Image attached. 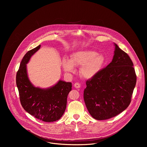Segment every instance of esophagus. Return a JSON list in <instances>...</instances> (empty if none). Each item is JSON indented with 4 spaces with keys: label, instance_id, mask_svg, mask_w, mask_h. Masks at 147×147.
<instances>
[{
    "label": "esophagus",
    "instance_id": "obj_1",
    "mask_svg": "<svg viewBox=\"0 0 147 147\" xmlns=\"http://www.w3.org/2000/svg\"><path fill=\"white\" fill-rule=\"evenodd\" d=\"M80 84H79V83H76L75 84H74V86L76 88H80Z\"/></svg>",
    "mask_w": 147,
    "mask_h": 147
}]
</instances>
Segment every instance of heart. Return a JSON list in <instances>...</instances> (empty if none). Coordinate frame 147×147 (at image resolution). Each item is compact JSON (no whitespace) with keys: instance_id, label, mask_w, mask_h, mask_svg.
<instances>
[{"instance_id":"heart-1","label":"heart","mask_w":147,"mask_h":147,"mask_svg":"<svg viewBox=\"0 0 147 147\" xmlns=\"http://www.w3.org/2000/svg\"><path fill=\"white\" fill-rule=\"evenodd\" d=\"M106 63L105 57L92 50H81L74 53L69 60L64 58L62 65L64 70L73 72L75 67H81L80 74L82 78L90 79L94 77L102 68Z\"/></svg>"}]
</instances>
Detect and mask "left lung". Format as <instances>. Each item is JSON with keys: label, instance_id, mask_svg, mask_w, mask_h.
<instances>
[{"label": "left lung", "instance_id": "obj_1", "mask_svg": "<svg viewBox=\"0 0 147 147\" xmlns=\"http://www.w3.org/2000/svg\"><path fill=\"white\" fill-rule=\"evenodd\" d=\"M114 45L111 62L86 82L84 102L89 114L97 120L110 119L127 109L136 83L131 59Z\"/></svg>", "mask_w": 147, "mask_h": 147}]
</instances>
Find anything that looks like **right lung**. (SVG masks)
<instances>
[{
	"instance_id": "obj_1",
	"label": "right lung",
	"mask_w": 147,
	"mask_h": 147,
	"mask_svg": "<svg viewBox=\"0 0 147 147\" xmlns=\"http://www.w3.org/2000/svg\"><path fill=\"white\" fill-rule=\"evenodd\" d=\"M40 47V45L28 51L23 57L16 74V85L24 109L40 120L51 122L62 117L66 109L68 94L72 90V83L59 80L47 89L36 87L31 83L26 64Z\"/></svg>"
}]
</instances>
